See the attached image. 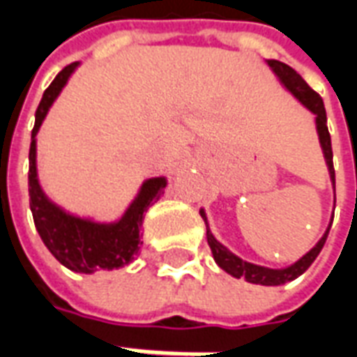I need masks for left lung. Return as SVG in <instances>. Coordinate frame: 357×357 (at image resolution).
Returning a JSON list of instances; mask_svg holds the SVG:
<instances>
[{
  "label": "left lung",
  "mask_w": 357,
  "mask_h": 357,
  "mask_svg": "<svg viewBox=\"0 0 357 357\" xmlns=\"http://www.w3.org/2000/svg\"><path fill=\"white\" fill-rule=\"evenodd\" d=\"M266 63L271 68V73L275 74L279 84L283 86L289 93L296 99V101L306 107L312 114L315 116V130H317V137H319V145H321L323 158H325V164H327V170H329L331 183L335 187V168H333V149H331V135L329 130H327V114H325V107H323V99L319 95L315 93L314 89L307 86L304 78L300 76L294 68H291L289 65H284L281 61H275V59H266ZM201 216L206 224V241H208V247L212 250V256L220 268L224 269L225 273L237 277V279H245L247 283L255 284H264V287H277V284H284L300 277L304 271H306L314 260L317 258V255L321 252L323 245L327 241V235H329L331 224H333V218H331L327 229L321 235V239L317 241L314 245V248H310L306 255L298 258L296 262L287 266V268H266V266H258V264L247 262L243 260L237 255H233L231 250L227 247H224L220 241L212 235L208 225V218H206V212L204 208H201Z\"/></svg>",
  "instance_id": "1"
}]
</instances>
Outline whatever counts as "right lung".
I'll use <instances>...</instances> for the list:
<instances>
[{"mask_svg":"<svg viewBox=\"0 0 357 357\" xmlns=\"http://www.w3.org/2000/svg\"><path fill=\"white\" fill-rule=\"evenodd\" d=\"M80 63L65 66L57 78L45 89L40 107L36 110V124L30 141V172H28V193H30V210L34 216L36 229L42 237L43 245L65 268L76 273H95L99 269H118L130 264L139 252L141 225L145 220L147 208L164 195L168 179L164 176L149 178L141 183L135 199L124 210V214L114 222H97L93 218L78 216L68 212L51 201L43 191L38 176V139L36 135L42 128L47 112L57 101L61 91L76 73Z\"/></svg>","mask_w":357,"mask_h":357,"instance_id":"1","label":"right lung"}]
</instances>
